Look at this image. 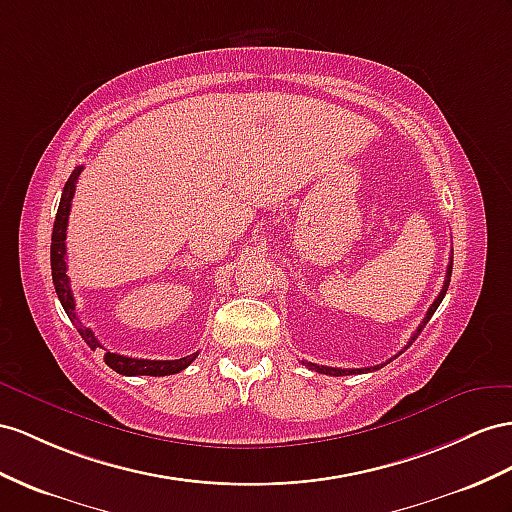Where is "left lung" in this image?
I'll use <instances>...</instances> for the list:
<instances>
[{
    "instance_id": "left-lung-1",
    "label": "left lung",
    "mask_w": 512,
    "mask_h": 512,
    "mask_svg": "<svg viewBox=\"0 0 512 512\" xmlns=\"http://www.w3.org/2000/svg\"><path fill=\"white\" fill-rule=\"evenodd\" d=\"M450 277H452V261L448 264V272H445V281H443V287H441V292H439V296L435 298V303L430 305V309L426 311V318L422 320V324L417 326V333L411 337V342H409V346L415 342V337L422 333V329L424 326L428 324V320L432 318V313L437 311V307L441 305V300H443V296H445V292H448V285H450ZM406 346V348H409ZM398 357V355H396ZM309 370H313V372H318V374H329V376H350V374H363V372H372V370H378V368H383V363L381 365H374V368H365V370H342V368H329V365H318V363H305Z\"/></svg>"
}]
</instances>
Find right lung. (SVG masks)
<instances>
[{
    "label": "right lung",
    "instance_id": "obj_1",
    "mask_svg": "<svg viewBox=\"0 0 512 512\" xmlns=\"http://www.w3.org/2000/svg\"><path fill=\"white\" fill-rule=\"evenodd\" d=\"M82 173V166H77L69 181L64 183V190H62V199L58 205V214L54 220V233H51V279H54L56 285V294L60 298V305L67 311L69 320L77 326V333L82 335L84 342L90 348H101L99 339L95 337V333L86 329V326L80 322L75 313V298L71 292V281H69V274H67V225H69V214H71V201H73V194H75V183L77 177ZM199 357V352H194V355L188 357H181L175 361H151V359H131V357H123V355H116V352H106L103 359L110 365L114 372L125 374V376H170V374H177L181 370H186L188 365Z\"/></svg>",
    "mask_w": 512,
    "mask_h": 512
}]
</instances>
